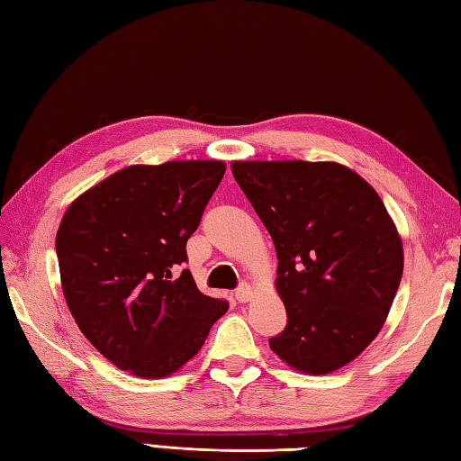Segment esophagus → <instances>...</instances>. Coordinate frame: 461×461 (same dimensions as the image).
<instances>
[{
    "label": "esophagus",
    "instance_id": "34e87169",
    "mask_svg": "<svg viewBox=\"0 0 461 461\" xmlns=\"http://www.w3.org/2000/svg\"><path fill=\"white\" fill-rule=\"evenodd\" d=\"M253 297V287L249 285V283H241V285L236 289V299L240 303H246Z\"/></svg>",
    "mask_w": 461,
    "mask_h": 461
}]
</instances>
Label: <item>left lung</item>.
<instances>
[{
    "label": "left lung",
    "mask_w": 461,
    "mask_h": 461,
    "mask_svg": "<svg viewBox=\"0 0 461 461\" xmlns=\"http://www.w3.org/2000/svg\"><path fill=\"white\" fill-rule=\"evenodd\" d=\"M277 251L287 327L269 347L327 375L376 339L402 279L404 251L380 195L337 162H231Z\"/></svg>",
    "instance_id": "obj_1"
}]
</instances>
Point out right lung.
<instances>
[{"mask_svg": "<svg viewBox=\"0 0 461 461\" xmlns=\"http://www.w3.org/2000/svg\"><path fill=\"white\" fill-rule=\"evenodd\" d=\"M223 172L220 160L126 166L67 208L55 240L63 295L83 335L121 370L172 375L228 311L188 269L174 276Z\"/></svg>", "mask_w": 461, "mask_h": 461, "instance_id": "obj_1", "label": "right lung"}]
</instances>
